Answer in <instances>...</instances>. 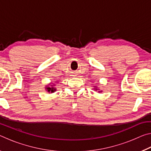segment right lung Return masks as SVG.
<instances>
[{"label":"right lung","mask_w":151,"mask_h":151,"mask_svg":"<svg viewBox=\"0 0 151 151\" xmlns=\"http://www.w3.org/2000/svg\"><path fill=\"white\" fill-rule=\"evenodd\" d=\"M46 88H47V90H48L47 91L51 92V93H53V92H55L56 91V88H54V87H51V88L50 87H47Z\"/></svg>","instance_id":"right-lung-1"}]
</instances>
